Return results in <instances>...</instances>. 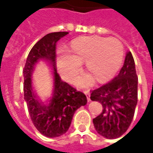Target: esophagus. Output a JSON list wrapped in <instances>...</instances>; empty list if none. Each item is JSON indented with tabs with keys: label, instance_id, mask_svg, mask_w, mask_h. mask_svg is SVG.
I'll use <instances>...</instances> for the list:
<instances>
[{
	"label": "esophagus",
	"instance_id": "34e87169",
	"mask_svg": "<svg viewBox=\"0 0 153 153\" xmlns=\"http://www.w3.org/2000/svg\"><path fill=\"white\" fill-rule=\"evenodd\" d=\"M84 94L87 96V100H88V102H91V99H90V93L88 90H86V91H84Z\"/></svg>",
	"mask_w": 153,
	"mask_h": 153
}]
</instances>
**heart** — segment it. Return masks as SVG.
Segmentation results:
<instances>
[{"label": "heart", "instance_id": "1", "mask_svg": "<svg viewBox=\"0 0 153 153\" xmlns=\"http://www.w3.org/2000/svg\"><path fill=\"white\" fill-rule=\"evenodd\" d=\"M123 57L124 46L117 38L85 37L71 42L66 52L57 57L56 66L65 79L71 80L79 71L81 63L85 61L87 69L98 81H103L117 72ZM93 83V78L88 74H83L75 80V84L79 88Z\"/></svg>", "mask_w": 153, "mask_h": 153}]
</instances>
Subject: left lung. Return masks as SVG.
Returning a JSON list of instances; mask_svg holds the SVG:
<instances>
[{
    "instance_id": "obj_1",
    "label": "left lung",
    "mask_w": 153,
    "mask_h": 153,
    "mask_svg": "<svg viewBox=\"0 0 153 153\" xmlns=\"http://www.w3.org/2000/svg\"><path fill=\"white\" fill-rule=\"evenodd\" d=\"M90 98L102 105V113L93 120L100 135L113 139L127 131L138 102V77L130 51L126 53L118 75L109 83L93 90Z\"/></svg>"
}]
</instances>
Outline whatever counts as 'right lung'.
Returning a JSON list of instances; mask_svg holds the SVG:
<instances>
[{
	"instance_id": "add662e5",
	"label": "right lung",
	"mask_w": 153,
	"mask_h": 153,
	"mask_svg": "<svg viewBox=\"0 0 153 153\" xmlns=\"http://www.w3.org/2000/svg\"><path fill=\"white\" fill-rule=\"evenodd\" d=\"M68 33L56 32L44 36L29 51L23 71L25 100L29 115L36 128L48 138L60 137L65 134L75 111L87 104L86 96L63 82L56 70V45ZM40 60L47 62L53 70L52 97L44 102L37 96L32 84V74Z\"/></svg>"
}]
</instances>
